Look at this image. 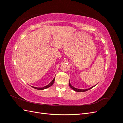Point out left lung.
<instances>
[{
  "instance_id": "1",
  "label": "left lung",
  "mask_w": 123,
  "mask_h": 123,
  "mask_svg": "<svg viewBox=\"0 0 123 123\" xmlns=\"http://www.w3.org/2000/svg\"><path fill=\"white\" fill-rule=\"evenodd\" d=\"M69 86H70V87L71 88H72L73 90L75 91H76V92H84V91H87V90H90V89H91V88H93L94 87H95V86H96V85H95V86H93V87H91V88H90L87 89H77V88H74V87H73L71 85V84H70V81L69 82Z\"/></svg>"
}]
</instances>
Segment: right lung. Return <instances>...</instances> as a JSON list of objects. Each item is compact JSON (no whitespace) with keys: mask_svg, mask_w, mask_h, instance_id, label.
Instances as JSON below:
<instances>
[{"mask_svg":"<svg viewBox=\"0 0 123 123\" xmlns=\"http://www.w3.org/2000/svg\"><path fill=\"white\" fill-rule=\"evenodd\" d=\"M54 80H55V77L54 78L53 80H52V81L49 84H48V85L46 86H44V87H43V88H37V87H33V86H32V87L33 88L36 89H37V90H43V89H47V88H49V87H51V86L53 84V83H54Z\"/></svg>","mask_w":123,"mask_h":123,"instance_id":"right-lung-1","label":"right lung"}]
</instances>
